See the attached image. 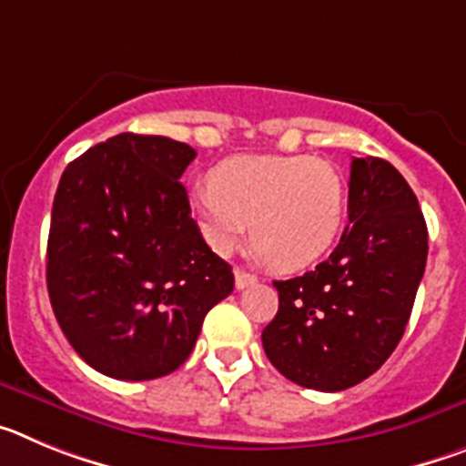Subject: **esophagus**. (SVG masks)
I'll return each instance as SVG.
<instances>
[{"instance_id":"esophagus-1","label":"esophagus","mask_w":466,"mask_h":466,"mask_svg":"<svg viewBox=\"0 0 466 466\" xmlns=\"http://www.w3.org/2000/svg\"><path fill=\"white\" fill-rule=\"evenodd\" d=\"M258 278L252 273H247V270L238 268L236 270V289H247V287H252V284H257Z\"/></svg>"}]
</instances>
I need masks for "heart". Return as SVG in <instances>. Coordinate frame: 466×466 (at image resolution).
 I'll return each instance as SVG.
<instances>
[{
    "instance_id": "b5f03b06",
    "label": "heart",
    "mask_w": 466,
    "mask_h": 466,
    "mask_svg": "<svg viewBox=\"0 0 466 466\" xmlns=\"http://www.w3.org/2000/svg\"><path fill=\"white\" fill-rule=\"evenodd\" d=\"M205 242L230 254L252 242L273 268L294 273L336 245L348 217V179L312 156H233L209 172L208 187L191 191Z\"/></svg>"
}]
</instances>
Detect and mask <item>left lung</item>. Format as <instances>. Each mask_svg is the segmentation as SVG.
I'll use <instances>...</instances> for the list:
<instances>
[{
  "mask_svg": "<svg viewBox=\"0 0 466 466\" xmlns=\"http://www.w3.org/2000/svg\"><path fill=\"white\" fill-rule=\"evenodd\" d=\"M348 217L327 261L275 282L278 315L261 333L270 364L319 392L348 390L385 364L425 275V217L392 163L352 158Z\"/></svg>",
  "mask_w": 466,
  "mask_h": 466,
  "instance_id": "1",
  "label": "left lung"
}]
</instances>
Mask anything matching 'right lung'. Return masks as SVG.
<instances>
[{"mask_svg":"<svg viewBox=\"0 0 466 466\" xmlns=\"http://www.w3.org/2000/svg\"><path fill=\"white\" fill-rule=\"evenodd\" d=\"M184 142L121 133L65 167L51 212L46 282L76 355L116 380L167 376L233 270L200 236L179 177Z\"/></svg>","mask_w":466,"mask_h":466,"instance_id":"obj_1","label":"right lung"}]
</instances>
